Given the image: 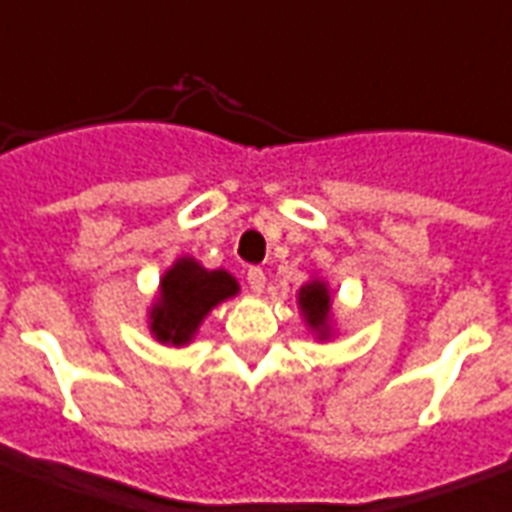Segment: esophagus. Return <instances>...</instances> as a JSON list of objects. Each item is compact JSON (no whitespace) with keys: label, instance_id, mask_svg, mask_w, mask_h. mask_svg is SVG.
<instances>
[{"label":"esophagus","instance_id":"obj_1","mask_svg":"<svg viewBox=\"0 0 512 512\" xmlns=\"http://www.w3.org/2000/svg\"><path fill=\"white\" fill-rule=\"evenodd\" d=\"M246 280H248V287H251L253 293H261L266 285L264 269H261V266H251V269L246 272Z\"/></svg>","mask_w":512,"mask_h":512}]
</instances>
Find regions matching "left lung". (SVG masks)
Instances as JSON below:
<instances>
[{
	"mask_svg": "<svg viewBox=\"0 0 512 512\" xmlns=\"http://www.w3.org/2000/svg\"><path fill=\"white\" fill-rule=\"evenodd\" d=\"M301 308L306 314V322L314 329H327V314H329V295L327 287L322 282H308L301 290Z\"/></svg>",
	"mask_w": 512,
	"mask_h": 512,
	"instance_id": "1",
	"label": "left lung"
}]
</instances>
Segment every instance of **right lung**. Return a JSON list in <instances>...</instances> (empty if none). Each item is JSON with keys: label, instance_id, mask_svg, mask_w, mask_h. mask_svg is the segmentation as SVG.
Instances as JSON below:
<instances>
[{"label": "right lung", "instance_id": "right-lung-1", "mask_svg": "<svg viewBox=\"0 0 512 512\" xmlns=\"http://www.w3.org/2000/svg\"><path fill=\"white\" fill-rule=\"evenodd\" d=\"M238 293V282L222 269L206 272L193 259H180L164 274L162 295L151 311V332L159 342L183 345L211 308Z\"/></svg>", "mask_w": 512, "mask_h": 512}]
</instances>
